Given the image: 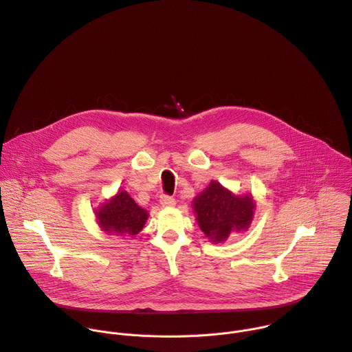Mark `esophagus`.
Returning <instances> with one entry per match:
<instances>
[{"label": "esophagus", "instance_id": "esophagus-1", "mask_svg": "<svg viewBox=\"0 0 352 352\" xmlns=\"http://www.w3.org/2000/svg\"><path fill=\"white\" fill-rule=\"evenodd\" d=\"M160 204H162L163 206H173V205H175V199L170 195L163 194L162 197H160Z\"/></svg>", "mask_w": 352, "mask_h": 352}]
</instances>
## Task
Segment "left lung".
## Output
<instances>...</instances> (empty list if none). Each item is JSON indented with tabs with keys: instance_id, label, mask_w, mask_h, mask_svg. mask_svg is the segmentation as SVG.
I'll return each instance as SVG.
<instances>
[{
	"instance_id": "obj_1",
	"label": "left lung",
	"mask_w": 352,
	"mask_h": 352,
	"mask_svg": "<svg viewBox=\"0 0 352 352\" xmlns=\"http://www.w3.org/2000/svg\"><path fill=\"white\" fill-rule=\"evenodd\" d=\"M197 221L212 243L226 241L232 232L247 230L254 216L255 202L251 194L234 195L216 181L192 201Z\"/></svg>"
}]
</instances>
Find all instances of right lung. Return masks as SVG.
Returning a JSON list of instances; mask_svg holds the SVG:
<instances>
[{"label": "right lung", "mask_w": 352, "mask_h": 352, "mask_svg": "<svg viewBox=\"0 0 352 352\" xmlns=\"http://www.w3.org/2000/svg\"><path fill=\"white\" fill-rule=\"evenodd\" d=\"M95 214L105 233L127 237L136 236L148 217L147 210L140 208L126 190H119L113 198L98 206Z\"/></svg>", "instance_id": "1"}]
</instances>
